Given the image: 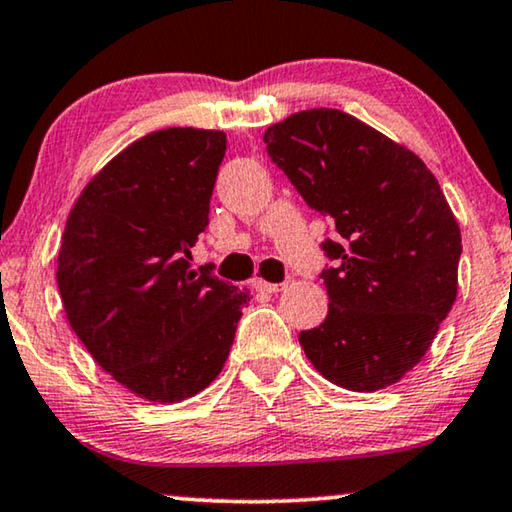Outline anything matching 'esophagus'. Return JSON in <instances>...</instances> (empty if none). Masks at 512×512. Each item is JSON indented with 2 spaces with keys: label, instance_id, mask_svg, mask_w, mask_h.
I'll list each match as a JSON object with an SVG mask.
<instances>
[{
  "label": "esophagus",
  "instance_id": "1",
  "mask_svg": "<svg viewBox=\"0 0 512 512\" xmlns=\"http://www.w3.org/2000/svg\"><path fill=\"white\" fill-rule=\"evenodd\" d=\"M254 286H256V291H263V293H279V291L286 289V282L270 284V282H263V279H256Z\"/></svg>",
  "mask_w": 512,
  "mask_h": 512
}]
</instances>
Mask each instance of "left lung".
<instances>
[{
  "label": "left lung",
  "instance_id": "8db88e82",
  "mask_svg": "<svg viewBox=\"0 0 512 512\" xmlns=\"http://www.w3.org/2000/svg\"><path fill=\"white\" fill-rule=\"evenodd\" d=\"M265 149L335 226L321 251L324 324L300 331L307 359L349 391H377L422 361L457 300L461 233L422 160L340 109L298 111Z\"/></svg>",
  "mask_w": 512,
  "mask_h": 512
}]
</instances>
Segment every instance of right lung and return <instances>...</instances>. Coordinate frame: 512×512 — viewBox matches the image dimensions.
<instances>
[{"mask_svg":"<svg viewBox=\"0 0 512 512\" xmlns=\"http://www.w3.org/2000/svg\"><path fill=\"white\" fill-rule=\"evenodd\" d=\"M226 156L221 130L151 132L83 188L58 254L69 326L132 394L179 403L209 387L233 347L249 291L193 270Z\"/></svg>","mask_w":512,"mask_h":512,"instance_id":"add662e5","label":"right lung"}]
</instances>
